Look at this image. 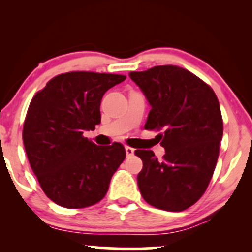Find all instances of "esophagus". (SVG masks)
<instances>
[{
  "label": "esophagus",
  "instance_id": "esophagus-1",
  "mask_svg": "<svg viewBox=\"0 0 252 252\" xmlns=\"http://www.w3.org/2000/svg\"><path fill=\"white\" fill-rule=\"evenodd\" d=\"M134 152H135V149H134V148H131V147H128V146L126 147V156H131V155H134Z\"/></svg>",
  "mask_w": 252,
  "mask_h": 252
}]
</instances>
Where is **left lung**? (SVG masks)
<instances>
[{
    "instance_id": "left-lung-1",
    "label": "left lung",
    "mask_w": 252,
    "mask_h": 252,
    "mask_svg": "<svg viewBox=\"0 0 252 252\" xmlns=\"http://www.w3.org/2000/svg\"><path fill=\"white\" fill-rule=\"evenodd\" d=\"M129 77L152 106L144 128L162 130L166 150L158 161L153 150L138 149L143 168L137 185L156 209L180 212L204 194L215 172L222 137V118L215 91L179 66H155Z\"/></svg>"
}]
</instances>
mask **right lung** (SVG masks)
Listing matches in <instances>:
<instances>
[{
  "instance_id": "obj_1",
  "label": "right lung",
  "mask_w": 252,
  "mask_h": 252,
  "mask_svg": "<svg viewBox=\"0 0 252 252\" xmlns=\"http://www.w3.org/2000/svg\"><path fill=\"white\" fill-rule=\"evenodd\" d=\"M126 76L67 72L52 78L33 97L22 138L28 161L45 194L66 209L100 201L126 158L121 143L97 146L84 137L100 123V100Z\"/></svg>"
}]
</instances>
